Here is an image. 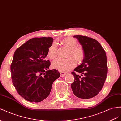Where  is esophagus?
Here are the masks:
<instances>
[{
    "label": "esophagus",
    "mask_w": 121,
    "mask_h": 121,
    "mask_svg": "<svg viewBox=\"0 0 121 121\" xmlns=\"http://www.w3.org/2000/svg\"><path fill=\"white\" fill-rule=\"evenodd\" d=\"M60 75L61 77H63L65 75H66V73H65V72H64L63 71H60Z\"/></svg>",
    "instance_id": "34e87169"
}]
</instances>
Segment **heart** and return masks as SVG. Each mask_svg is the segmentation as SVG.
Instances as JSON below:
<instances>
[{
  "instance_id": "heart-1",
  "label": "heart",
  "mask_w": 121,
  "mask_h": 121,
  "mask_svg": "<svg viewBox=\"0 0 121 121\" xmlns=\"http://www.w3.org/2000/svg\"><path fill=\"white\" fill-rule=\"evenodd\" d=\"M63 46L69 49L66 57L68 58L63 59H58L53 63V67L60 71H66L70 70L77 65V61L81 63L85 58V52L83 48L78 46L77 41L72 37H66L61 41ZM47 56L50 59L53 60L58 56L57 47L53 43L48 48ZM75 59L74 60V59Z\"/></svg>"
}]
</instances>
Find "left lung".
I'll use <instances>...</instances> for the list:
<instances>
[{
    "label": "left lung",
    "mask_w": 121,
    "mask_h": 121,
    "mask_svg": "<svg viewBox=\"0 0 121 121\" xmlns=\"http://www.w3.org/2000/svg\"><path fill=\"white\" fill-rule=\"evenodd\" d=\"M73 37L78 40L84 49L85 58L71 72L74 78L71 89L77 97L90 99L101 90L105 81L108 73L106 53L101 44L92 38L82 35Z\"/></svg>",
    "instance_id": "left-lung-1"
}]
</instances>
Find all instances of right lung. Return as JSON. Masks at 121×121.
Returning a JSON list of instances; mask_svg holds the SVG:
<instances>
[{
    "mask_svg": "<svg viewBox=\"0 0 121 121\" xmlns=\"http://www.w3.org/2000/svg\"><path fill=\"white\" fill-rule=\"evenodd\" d=\"M53 40L34 37L15 52L11 65L12 82L18 94L27 101L39 102L46 99L53 82L60 77L57 70H48L51 63L46 56Z\"/></svg>",
    "mask_w": 121,
    "mask_h": 121,
    "instance_id": "right-lung-1",
    "label": "right lung"
}]
</instances>
